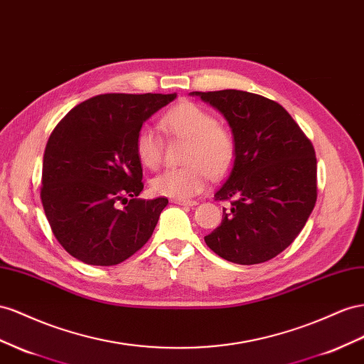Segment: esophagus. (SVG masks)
Wrapping results in <instances>:
<instances>
[{
	"mask_svg": "<svg viewBox=\"0 0 364 364\" xmlns=\"http://www.w3.org/2000/svg\"><path fill=\"white\" fill-rule=\"evenodd\" d=\"M173 202H174V203H178V205H182V206H194V205H198V202H196V200H182V199H173Z\"/></svg>",
	"mask_w": 364,
	"mask_h": 364,
	"instance_id": "34e87169",
	"label": "esophagus"
}]
</instances>
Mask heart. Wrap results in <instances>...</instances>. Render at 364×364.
<instances>
[{
    "mask_svg": "<svg viewBox=\"0 0 364 364\" xmlns=\"http://www.w3.org/2000/svg\"><path fill=\"white\" fill-rule=\"evenodd\" d=\"M161 129L168 136L186 141L185 165L156 176L151 181L156 194L186 200L203 190L208 176L220 179L232 168L237 156L232 132L199 104L185 101L171 107L162 116ZM134 151L142 166L156 170L162 162V139L150 127H142L136 134Z\"/></svg>",
    "mask_w": 364,
    "mask_h": 364,
    "instance_id": "1",
    "label": "heart"
}]
</instances>
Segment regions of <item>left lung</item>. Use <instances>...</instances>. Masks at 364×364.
Listing matches in <instances>:
<instances>
[{
    "label": "left lung",
    "mask_w": 364,
    "mask_h": 364,
    "mask_svg": "<svg viewBox=\"0 0 364 364\" xmlns=\"http://www.w3.org/2000/svg\"><path fill=\"white\" fill-rule=\"evenodd\" d=\"M219 110L237 156L215 200H230L205 243L222 259L255 264L276 257L297 237L317 200L316 151L291 114L268 97L242 90L193 92Z\"/></svg>",
    "instance_id": "obj_1"
}]
</instances>
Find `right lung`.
Masks as SVG:
<instances>
[{
	"mask_svg": "<svg viewBox=\"0 0 364 364\" xmlns=\"http://www.w3.org/2000/svg\"><path fill=\"white\" fill-rule=\"evenodd\" d=\"M174 100L176 93L95 96L68 112L48 137L41 202L56 240L75 259L112 267L151 237L168 199H137L144 183L134 139Z\"/></svg>",
	"mask_w": 364,
	"mask_h": 364,
	"instance_id": "right-lung-1",
	"label": "right lung"
}]
</instances>
